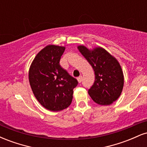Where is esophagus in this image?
I'll use <instances>...</instances> for the list:
<instances>
[{"label":"esophagus","mask_w":147,"mask_h":147,"mask_svg":"<svg viewBox=\"0 0 147 147\" xmlns=\"http://www.w3.org/2000/svg\"><path fill=\"white\" fill-rule=\"evenodd\" d=\"M77 81H78L79 83H81V82H82V76H80V77H79L78 78H77Z\"/></svg>","instance_id":"34e87169"}]
</instances>
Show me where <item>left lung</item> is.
I'll list each match as a JSON object with an SVG mask.
<instances>
[{
	"label": "left lung",
	"mask_w": 147,
	"mask_h": 147,
	"mask_svg": "<svg viewBox=\"0 0 147 147\" xmlns=\"http://www.w3.org/2000/svg\"><path fill=\"white\" fill-rule=\"evenodd\" d=\"M95 71V80L88 90L92 100L99 105H110L119 98L124 86L121 65L115 57L101 47L92 50L84 45L77 46Z\"/></svg>",
	"instance_id": "obj_1"
}]
</instances>
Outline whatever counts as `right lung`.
<instances>
[{"label":"right lung","instance_id":"right-lung-1","mask_svg":"<svg viewBox=\"0 0 147 147\" xmlns=\"http://www.w3.org/2000/svg\"><path fill=\"white\" fill-rule=\"evenodd\" d=\"M65 48L48 45L38 52L29 69L34 95L45 109L59 111L68 108L78 82L59 65Z\"/></svg>","mask_w":147,"mask_h":147}]
</instances>
